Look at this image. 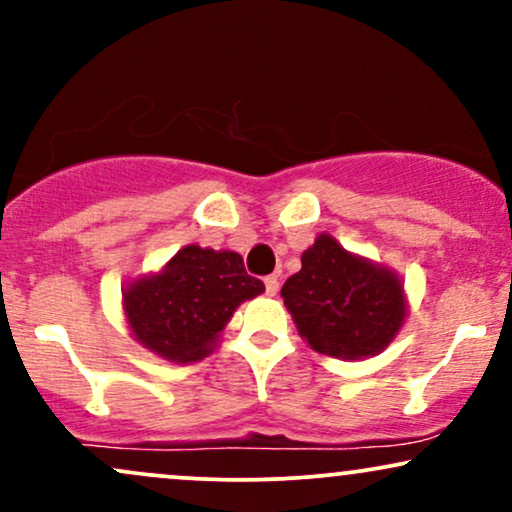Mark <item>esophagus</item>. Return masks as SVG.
<instances>
[{"label":"esophagus","mask_w":512,"mask_h":512,"mask_svg":"<svg viewBox=\"0 0 512 512\" xmlns=\"http://www.w3.org/2000/svg\"><path fill=\"white\" fill-rule=\"evenodd\" d=\"M264 286H267L269 296H276V293H279V276L276 274L267 276V279H264Z\"/></svg>","instance_id":"34e87169"}]
</instances>
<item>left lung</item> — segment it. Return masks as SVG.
Segmentation results:
<instances>
[{"label": "left lung", "mask_w": 512, "mask_h": 512, "mask_svg": "<svg viewBox=\"0 0 512 512\" xmlns=\"http://www.w3.org/2000/svg\"><path fill=\"white\" fill-rule=\"evenodd\" d=\"M301 272L281 289L293 325L317 354L361 361L378 356L407 322L404 281L392 267L356 255L320 233Z\"/></svg>", "instance_id": "left-lung-1"}]
</instances>
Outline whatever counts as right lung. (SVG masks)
<instances>
[{
  "label": "right lung",
  "mask_w": 512,
  "mask_h": 512,
  "mask_svg": "<svg viewBox=\"0 0 512 512\" xmlns=\"http://www.w3.org/2000/svg\"><path fill=\"white\" fill-rule=\"evenodd\" d=\"M264 284L233 250L185 245L158 272L142 274L122 291V313L134 342L163 361H202L219 349L223 327L240 303Z\"/></svg>",
  "instance_id": "1"
}]
</instances>
